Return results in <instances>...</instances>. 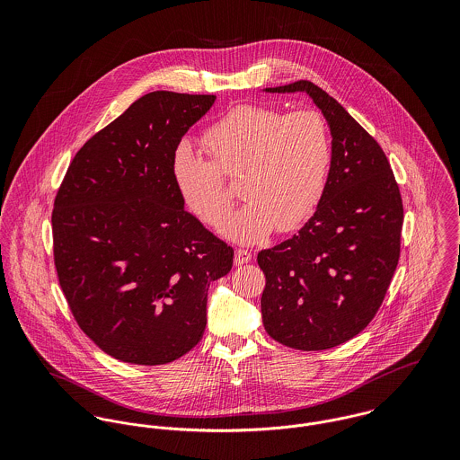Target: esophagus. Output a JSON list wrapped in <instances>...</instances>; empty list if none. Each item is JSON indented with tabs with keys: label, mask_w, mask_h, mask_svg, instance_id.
<instances>
[{
	"label": "esophagus",
	"mask_w": 460,
	"mask_h": 460,
	"mask_svg": "<svg viewBox=\"0 0 460 460\" xmlns=\"http://www.w3.org/2000/svg\"><path fill=\"white\" fill-rule=\"evenodd\" d=\"M252 259H253V255L248 250H237L234 262L235 265H243V263L252 262Z\"/></svg>",
	"instance_id": "obj_1"
}]
</instances>
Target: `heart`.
Segmentation results:
<instances>
[{
    "instance_id": "b5f03b06",
    "label": "heart",
    "mask_w": 460,
    "mask_h": 460,
    "mask_svg": "<svg viewBox=\"0 0 460 460\" xmlns=\"http://www.w3.org/2000/svg\"><path fill=\"white\" fill-rule=\"evenodd\" d=\"M203 145L212 161L186 141L175 148L173 184L201 223L217 226L234 201L223 173H243L241 193L248 203L221 226L230 241L255 244L274 230L290 232L310 217L324 195L331 139L319 111L283 115L272 108L243 104L207 129Z\"/></svg>"
}]
</instances>
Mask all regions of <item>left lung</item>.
<instances>
[{
  "instance_id": "1",
  "label": "left lung",
  "mask_w": 460,
  "mask_h": 460,
  "mask_svg": "<svg viewBox=\"0 0 460 460\" xmlns=\"http://www.w3.org/2000/svg\"><path fill=\"white\" fill-rule=\"evenodd\" d=\"M265 92L310 95L332 137L315 214L257 257L269 336L297 350H324L361 332L383 305L400 257L402 197L379 143L323 88L301 79Z\"/></svg>"
}]
</instances>
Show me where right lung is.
Masks as SVG:
<instances>
[{
	"label": "right lung",
	"instance_id": "add662e5",
	"mask_svg": "<svg viewBox=\"0 0 460 460\" xmlns=\"http://www.w3.org/2000/svg\"><path fill=\"white\" fill-rule=\"evenodd\" d=\"M216 95L150 92L74 155L55 198V265L68 308L106 354L164 365L207 324L210 281L234 250L184 210L172 177L182 136Z\"/></svg>",
	"mask_w": 460,
	"mask_h": 460
}]
</instances>
